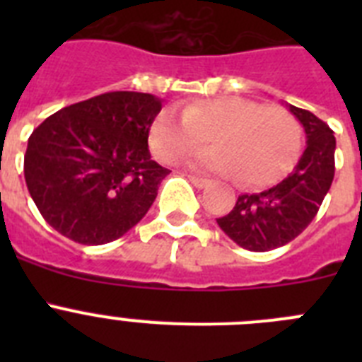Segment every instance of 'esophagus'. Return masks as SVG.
Masks as SVG:
<instances>
[{"label": "esophagus", "instance_id": "esophagus-1", "mask_svg": "<svg viewBox=\"0 0 362 362\" xmlns=\"http://www.w3.org/2000/svg\"><path fill=\"white\" fill-rule=\"evenodd\" d=\"M192 181V185H194V187L196 188H206V187H210V185H212V181H210V179H203V177H196V175H190V177H188Z\"/></svg>", "mask_w": 362, "mask_h": 362}]
</instances>
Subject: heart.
Listing matches in <instances>:
<instances>
[{
  "label": "heart",
  "instance_id": "b5f03b06",
  "mask_svg": "<svg viewBox=\"0 0 362 362\" xmlns=\"http://www.w3.org/2000/svg\"><path fill=\"white\" fill-rule=\"evenodd\" d=\"M206 139L214 150L190 159L192 168L228 175L243 188H261L292 170L303 150V127L286 108L225 95L192 101L183 114L165 108L150 129V146L163 163L197 152Z\"/></svg>",
  "mask_w": 362,
  "mask_h": 362
}]
</instances>
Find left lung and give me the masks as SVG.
<instances>
[{"mask_svg": "<svg viewBox=\"0 0 362 362\" xmlns=\"http://www.w3.org/2000/svg\"><path fill=\"white\" fill-rule=\"evenodd\" d=\"M306 134V148L292 174L259 194H243L217 225L235 245L267 252L296 239L317 214L334 181L335 137L312 112L286 105Z\"/></svg>", "mask_w": 362, "mask_h": 362, "instance_id": "8db88e82", "label": "left lung"}]
</instances>
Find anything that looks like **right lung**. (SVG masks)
I'll list each match as a JSON object with an SVG mask.
<instances>
[{
  "label": "right lung",
  "instance_id": "1",
  "mask_svg": "<svg viewBox=\"0 0 362 362\" xmlns=\"http://www.w3.org/2000/svg\"><path fill=\"white\" fill-rule=\"evenodd\" d=\"M163 101L107 92L52 114L28 137L25 181L54 230L81 245L116 241L145 217L168 168L150 158Z\"/></svg>",
  "mask_w": 362,
  "mask_h": 362
}]
</instances>
